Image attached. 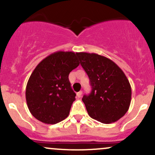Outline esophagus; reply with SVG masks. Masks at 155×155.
I'll return each instance as SVG.
<instances>
[{"label":"esophagus","instance_id":"obj_1","mask_svg":"<svg viewBox=\"0 0 155 155\" xmlns=\"http://www.w3.org/2000/svg\"><path fill=\"white\" fill-rule=\"evenodd\" d=\"M81 95H82V92H81V91L78 92L77 93H76V97H77L78 98H79V97H81Z\"/></svg>","mask_w":155,"mask_h":155}]
</instances>
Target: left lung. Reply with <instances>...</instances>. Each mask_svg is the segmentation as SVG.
<instances>
[{"label":"left lung","mask_w":155,"mask_h":155,"mask_svg":"<svg viewBox=\"0 0 155 155\" xmlns=\"http://www.w3.org/2000/svg\"><path fill=\"white\" fill-rule=\"evenodd\" d=\"M89 76L92 91L82 101L88 114L104 124L117 122L128 111L131 87L125 74L111 60L95 53L78 52Z\"/></svg>","instance_id":"left-lung-1"}]
</instances>
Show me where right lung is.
<instances>
[{"label": "right lung", "mask_w": 155, "mask_h": 155, "mask_svg": "<svg viewBox=\"0 0 155 155\" xmlns=\"http://www.w3.org/2000/svg\"><path fill=\"white\" fill-rule=\"evenodd\" d=\"M77 53L58 51L38 64L26 86L28 107L35 119L45 124H56L68 116L75 101L68 75L77 68Z\"/></svg>", "instance_id": "obj_1"}]
</instances>
